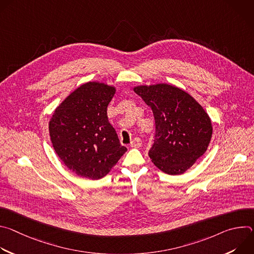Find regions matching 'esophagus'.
Masks as SVG:
<instances>
[{"instance_id": "esophagus-1", "label": "esophagus", "mask_w": 254, "mask_h": 254, "mask_svg": "<svg viewBox=\"0 0 254 254\" xmlns=\"http://www.w3.org/2000/svg\"><path fill=\"white\" fill-rule=\"evenodd\" d=\"M141 146V139L139 137H134L131 142H130V147L131 148H139Z\"/></svg>"}]
</instances>
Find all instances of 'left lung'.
<instances>
[{"instance_id": "8db88e82", "label": "left lung", "mask_w": 254, "mask_h": 254, "mask_svg": "<svg viewBox=\"0 0 254 254\" xmlns=\"http://www.w3.org/2000/svg\"><path fill=\"white\" fill-rule=\"evenodd\" d=\"M133 91L154 114L152 162L169 175L185 173L208 149L213 133L210 117L192 95L172 84L137 85Z\"/></svg>"}]
</instances>
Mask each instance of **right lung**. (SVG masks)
I'll use <instances>...</instances> for the list:
<instances>
[{
    "instance_id": "add662e5",
    "label": "right lung",
    "mask_w": 254,
    "mask_h": 254,
    "mask_svg": "<svg viewBox=\"0 0 254 254\" xmlns=\"http://www.w3.org/2000/svg\"><path fill=\"white\" fill-rule=\"evenodd\" d=\"M115 93L114 85L88 81L72 91L50 119L55 153L79 177L103 178L127 151L107 118V105Z\"/></svg>"
}]
</instances>
